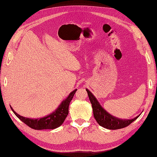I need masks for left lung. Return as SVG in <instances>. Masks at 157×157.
I'll return each mask as SVG.
<instances>
[{
	"instance_id": "8db88e82",
	"label": "left lung",
	"mask_w": 157,
	"mask_h": 157,
	"mask_svg": "<svg viewBox=\"0 0 157 157\" xmlns=\"http://www.w3.org/2000/svg\"><path fill=\"white\" fill-rule=\"evenodd\" d=\"M86 91L88 94L90 102L92 103L93 113H94L95 119L98 124L103 128L109 129V130L121 129L127 127L139 117V115L132 119H121L112 116L101 106L97 98L94 97L91 92H90L87 89Z\"/></svg>"
}]
</instances>
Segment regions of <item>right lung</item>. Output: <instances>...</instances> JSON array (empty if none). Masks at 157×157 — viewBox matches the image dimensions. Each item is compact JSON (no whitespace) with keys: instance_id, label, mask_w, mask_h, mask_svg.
I'll list each match as a JSON object with an SVG mask.
<instances>
[{"instance_id":"obj_1","label":"right lung","mask_w":157,"mask_h":157,"mask_svg":"<svg viewBox=\"0 0 157 157\" xmlns=\"http://www.w3.org/2000/svg\"><path fill=\"white\" fill-rule=\"evenodd\" d=\"M77 90H74L71 92L68 97L65 101H63L60 106L58 108L56 111L53 113L49 114V116L45 117L40 118L38 119H32L29 118H25L18 114L10 107L13 113L21 121L29 126V128L34 130H47V129H55L59 127L62 123L64 122L65 118L67 117L69 112V105L71 102V99L73 98L74 94H75Z\"/></svg>"}]
</instances>
